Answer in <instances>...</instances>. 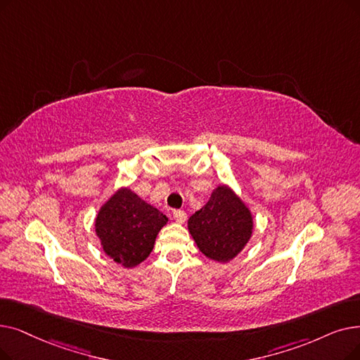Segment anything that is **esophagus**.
Wrapping results in <instances>:
<instances>
[{"instance_id":"esophagus-1","label":"esophagus","mask_w":360,"mask_h":360,"mask_svg":"<svg viewBox=\"0 0 360 360\" xmlns=\"http://www.w3.org/2000/svg\"><path fill=\"white\" fill-rule=\"evenodd\" d=\"M174 217L178 224H184L186 221V213L184 210H174Z\"/></svg>"}]
</instances>
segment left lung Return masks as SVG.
I'll use <instances>...</instances> for the list:
<instances>
[{
    "mask_svg": "<svg viewBox=\"0 0 360 360\" xmlns=\"http://www.w3.org/2000/svg\"><path fill=\"white\" fill-rule=\"evenodd\" d=\"M188 229L202 255L228 262L241 252L252 236L253 217L233 191L221 185L206 206L190 217Z\"/></svg>",
    "mask_w": 360,
    "mask_h": 360,
    "instance_id": "left-lung-1",
    "label": "left lung"
}]
</instances>
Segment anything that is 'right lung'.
<instances>
[{
    "label": "right lung",
    "instance_id": "obj_1",
    "mask_svg": "<svg viewBox=\"0 0 360 360\" xmlns=\"http://www.w3.org/2000/svg\"><path fill=\"white\" fill-rule=\"evenodd\" d=\"M167 217L128 188L119 190L98 212L96 232L103 250L124 268L148 257Z\"/></svg>",
    "mask_w": 360,
    "mask_h": 360
}]
</instances>
